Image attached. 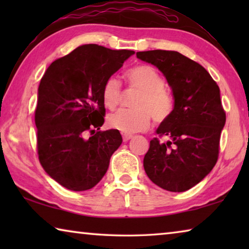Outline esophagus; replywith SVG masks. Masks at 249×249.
Wrapping results in <instances>:
<instances>
[{
  "label": "esophagus",
  "mask_w": 249,
  "mask_h": 249,
  "mask_svg": "<svg viewBox=\"0 0 249 249\" xmlns=\"http://www.w3.org/2000/svg\"><path fill=\"white\" fill-rule=\"evenodd\" d=\"M132 138H133V135H130V134H123V142H128L129 140H132Z\"/></svg>",
  "instance_id": "1"
}]
</instances>
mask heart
Returning <instances> with one entry per match:
<instances>
[{"instance_id":"obj_1","label":"heart","mask_w":249,"mask_h":249,"mask_svg":"<svg viewBox=\"0 0 249 249\" xmlns=\"http://www.w3.org/2000/svg\"><path fill=\"white\" fill-rule=\"evenodd\" d=\"M126 77L129 84L142 91L135 100V108H121L109 114L107 124L109 128L124 134L142 132L148 127L150 119L162 122L169 117L174 109V100L163 89L165 80L157 70L150 66L134 67ZM122 84L116 77H109L102 88V101L107 108H114L120 102Z\"/></svg>"}]
</instances>
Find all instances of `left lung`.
Instances as JSON below:
<instances>
[{"instance_id":"1","label":"left lung","mask_w":249,"mask_h":249,"mask_svg":"<svg viewBox=\"0 0 249 249\" xmlns=\"http://www.w3.org/2000/svg\"><path fill=\"white\" fill-rule=\"evenodd\" d=\"M136 56L165 75L175 100L171 114L156 130L168 140L150 141L144 169L161 189L187 191L216 163L226 120L220 88L203 67L178 52L157 49Z\"/></svg>"}]
</instances>
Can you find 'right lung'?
Returning a JSON list of instances; mask_svg holds the SVG:
<instances>
[{
  "mask_svg": "<svg viewBox=\"0 0 249 249\" xmlns=\"http://www.w3.org/2000/svg\"><path fill=\"white\" fill-rule=\"evenodd\" d=\"M134 53L82 45L53 61L41 78L35 111L38 157L62 187L89 190L107 174L123 140L115 129L95 133L104 123L102 88Z\"/></svg>",
  "mask_w": 249,
  "mask_h": 249,
  "instance_id": "right-lung-1",
  "label": "right lung"
}]
</instances>
